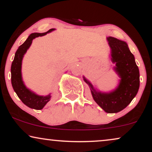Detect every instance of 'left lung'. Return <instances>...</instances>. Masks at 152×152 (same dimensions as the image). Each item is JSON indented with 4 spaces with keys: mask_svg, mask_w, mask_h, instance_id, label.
Segmentation results:
<instances>
[{
    "mask_svg": "<svg viewBox=\"0 0 152 152\" xmlns=\"http://www.w3.org/2000/svg\"><path fill=\"white\" fill-rule=\"evenodd\" d=\"M111 49V59L115 66L113 70L120 77L117 87L109 92H102L84 76L95 102L108 113L121 111L136 97L140 86V72L135 57L127 43L112 37L107 38Z\"/></svg>",
    "mask_w": 152,
    "mask_h": 152,
    "instance_id": "1",
    "label": "left lung"
}]
</instances>
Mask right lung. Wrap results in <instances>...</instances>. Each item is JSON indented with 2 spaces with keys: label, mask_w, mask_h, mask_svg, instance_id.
<instances>
[{
  "label": "right lung",
  "mask_w": 152,
  "mask_h": 152,
  "mask_svg": "<svg viewBox=\"0 0 152 152\" xmlns=\"http://www.w3.org/2000/svg\"><path fill=\"white\" fill-rule=\"evenodd\" d=\"M55 28L44 33L34 32L31 34L26 41L21 45L18 47L15 53L14 59L11 66V81L14 91L22 101V102L27 107L36 110L42 109L45 105L50 100V93L47 95H39L33 92L30 89L27 88L25 85L22 77V61L25 54L30 47L32 40L36 37H42L55 30Z\"/></svg>",
  "instance_id": "add662e5"
}]
</instances>
